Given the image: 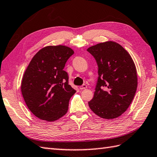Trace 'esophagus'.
Wrapping results in <instances>:
<instances>
[{"mask_svg":"<svg viewBox=\"0 0 157 157\" xmlns=\"http://www.w3.org/2000/svg\"><path fill=\"white\" fill-rule=\"evenodd\" d=\"M87 88V86L86 84H83L82 86H81L79 87V89L80 90H84V89H86Z\"/></svg>","mask_w":157,"mask_h":157,"instance_id":"34e87169","label":"esophagus"}]
</instances>
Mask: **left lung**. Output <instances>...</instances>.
<instances>
[{
	"mask_svg": "<svg viewBox=\"0 0 157 157\" xmlns=\"http://www.w3.org/2000/svg\"><path fill=\"white\" fill-rule=\"evenodd\" d=\"M95 58L98 78L89 106L105 119L118 118L125 112L135 96L138 79L135 64L118 43L106 41L89 47Z\"/></svg>",
	"mask_w": 157,
	"mask_h": 157,
	"instance_id": "8db88e82",
	"label": "left lung"
}]
</instances>
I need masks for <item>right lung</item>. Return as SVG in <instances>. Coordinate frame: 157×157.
Wrapping results in <instances>:
<instances>
[{"label": "right lung", "mask_w": 157, "mask_h": 157, "mask_svg": "<svg viewBox=\"0 0 157 157\" xmlns=\"http://www.w3.org/2000/svg\"><path fill=\"white\" fill-rule=\"evenodd\" d=\"M74 52L65 45L47 46L33 57L21 82V92L28 108L36 117L49 122L61 118L76 92L69 85L63 70Z\"/></svg>", "instance_id": "1"}]
</instances>
